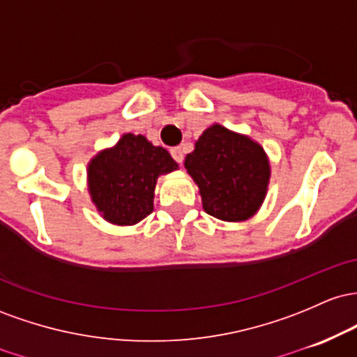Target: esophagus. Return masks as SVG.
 Wrapping results in <instances>:
<instances>
[{
  "label": "esophagus",
  "mask_w": 357,
  "mask_h": 357,
  "mask_svg": "<svg viewBox=\"0 0 357 357\" xmlns=\"http://www.w3.org/2000/svg\"><path fill=\"white\" fill-rule=\"evenodd\" d=\"M170 153H172V157H174L175 162L182 163V160H183V150H182V146H174V148H172V150H170Z\"/></svg>",
  "instance_id": "34e87169"
}]
</instances>
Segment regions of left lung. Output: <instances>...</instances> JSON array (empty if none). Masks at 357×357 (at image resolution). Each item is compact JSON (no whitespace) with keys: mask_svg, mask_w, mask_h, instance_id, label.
<instances>
[{"mask_svg":"<svg viewBox=\"0 0 357 357\" xmlns=\"http://www.w3.org/2000/svg\"><path fill=\"white\" fill-rule=\"evenodd\" d=\"M185 168L197 183L204 211L221 221H246L265 200L270 162L250 136L212 125L185 157Z\"/></svg>","mask_w":357,"mask_h":357,"instance_id":"obj_1","label":"left lung"}]
</instances>
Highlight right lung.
Masks as SVG:
<instances>
[{"instance_id":"1","label":"right lung","mask_w":357,"mask_h":357,"mask_svg":"<svg viewBox=\"0 0 357 357\" xmlns=\"http://www.w3.org/2000/svg\"><path fill=\"white\" fill-rule=\"evenodd\" d=\"M177 168L165 148L151 145L143 135L126 133L87 165L91 199L107 222L133 226L153 211L157 178Z\"/></svg>"}]
</instances>
